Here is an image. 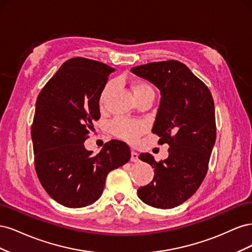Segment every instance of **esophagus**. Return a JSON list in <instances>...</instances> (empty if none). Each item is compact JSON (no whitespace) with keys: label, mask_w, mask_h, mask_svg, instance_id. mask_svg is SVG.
I'll list each match as a JSON object with an SVG mask.
<instances>
[{"label":"esophagus","mask_w":252,"mask_h":252,"mask_svg":"<svg viewBox=\"0 0 252 252\" xmlns=\"http://www.w3.org/2000/svg\"><path fill=\"white\" fill-rule=\"evenodd\" d=\"M131 162H138L139 161V154L134 150H131Z\"/></svg>","instance_id":"34e87169"}]
</instances>
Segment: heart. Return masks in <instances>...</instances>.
Instances as JSON below:
<instances>
[{
	"label": "heart",
	"instance_id": "b5f03b06",
	"mask_svg": "<svg viewBox=\"0 0 252 252\" xmlns=\"http://www.w3.org/2000/svg\"><path fill=\"white\" fill-rule=\"evenodd\" d=\"M112 87H113L112 82L108 83L107 85L105 86L101 96L102 100H104L106 95L109 94V91L111 90ZM131 88L133 90V94L135 97H139L146 94H154V90H152L149 84L143 81L132 83ZM110 131L112 132L113 135L118 136V138L122 140L129 143H134L136 140H138L140 134L144 131V125L140 123V122H136V121L118 118L110 124Z\"/></svg>",
	"mask_w": 252,
	"mask_h": 252
}]
</instances>
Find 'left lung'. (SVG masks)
Masks as SVG:
<instances>
[{"mask_svg":"<svg viewBox=\"0 0 252 252\" xmlns=\"http://www.w3.org/2000/svg\"><path fill=\"white\" fill-rule=\"evenodd\" d=\"M130 71L159 90L161 101L152 132L170 146L169 156L156 162L148 152L139 158L155 168L148 185L138 195L149 206L177 207L197 189L208 169L217 138L215 103L207 86L179 61H163L133 67Z\"/></svg>","mask_w":252,"mask_h":252,"instance_id":"left-lung-1","label":"left lung"}]
</instances>
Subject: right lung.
I'll list each match as a JSON object with an SVG mask.
<instances>
[{
	"instance_id": "1",
	"label": "right lung",
	"mask_w": 252,
	"mask_h": 252,
	"mask_svg": "<svg viewBox=\"0 0 252 252\" xmlns=\"http://www.w3.org/2000/svg\"><path fill=\"white\" fill-rule=\"evenodd\" d=\"M114 68L96 61H66L35 103L32 127L36 174L65 207L81 208L102 195L107 174L130 159L124 142L112 140L94 157L84 146L101 117L100 97Z\"/></svg>"
}]
</instances>
